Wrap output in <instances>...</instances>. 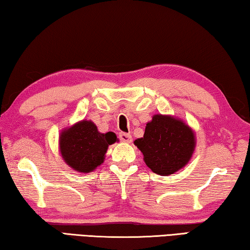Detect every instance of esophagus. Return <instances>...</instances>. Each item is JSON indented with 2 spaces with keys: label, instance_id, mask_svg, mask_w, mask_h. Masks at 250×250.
<instances>
[{
  "label": "esophagus",
  "instance_id": "1",
  "mask_svg": "<svg viewBox=\"0 0 250 250\" xmlns=\"http://www.w3.org/2000/svg\"><path fill=\"white\" fill-rule=\"evenodd\" d=\"M119 139L125 143H131L132 142V137H131V134L129 133H125V132H120L119 133Z\"/></svg>",
  "mask_w": 250,
  "mask_h": 250
}]
</instances>
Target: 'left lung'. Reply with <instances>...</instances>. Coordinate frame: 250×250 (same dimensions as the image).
Wrapping results in <instances>:
<instances>
[{
  "label": "left lung",
  "mask_w": 250,
  "mask_h": 250,
  "mask_svg": "<svg viewBox=\"0 0 250 250\" xmlns=\"http://www.w3.org/2000/svg\"><path fill=\"white\" fill-rule=\"evenodd\" d=\"M134 146L152 172L167 176L183 168L196 146L195 132L185 122L170 115H154L146 125L143 138Z\"/></svg>",
  "instance_id": "obj_1"
}]
</instances>
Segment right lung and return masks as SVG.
Segmentation results:
<instances>
[{"label":"right lung","mask_w":250,"mask_h":250,"mask_svg":"<svg viewBox=\"0 0 250 250\" xmlns=\"http://www.w3.org/2000/svg\"><path fill=\"white\" fill-rule=\"evenodd\" d=\"M119 141L116 133H101L91 120H82L59 134V152L74 171L90 173L104 163L110 145Z\"/></svg>","instance_id":"add662e5"}]
</instances>
